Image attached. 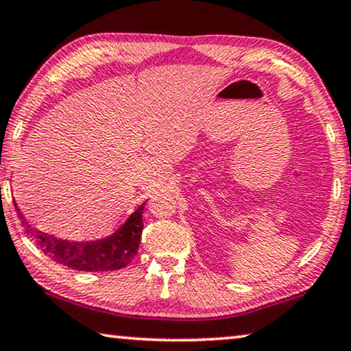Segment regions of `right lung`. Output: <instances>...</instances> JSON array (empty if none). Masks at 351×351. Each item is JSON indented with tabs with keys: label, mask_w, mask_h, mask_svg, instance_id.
Returning a JSON list of instances; mask_svg holds the SVG:
<instances>
[{
	"label": "right lung",
	"mask_w": 351,
	"mask_h": 351,
	"mask_svg": "<svg viewBox=\"0 0 351 351\" xmlns=\"http://www.w3.org/2000/svg\"><path fill=\"white\" fill-rule=\"evenodd\" d=\"M16 205V204H14ZM143 208L145 204L133 211L128 219L114 234L97 241H68L46 232L38 230L25 219L16 205L19 218L25 234L36 241V245L47 258L56 263L66 265L81 272H106V270H119L132 263L138 253L143 232Z\"/></svg>",
	"instance_id": "add662e5"
}]
</instances>
